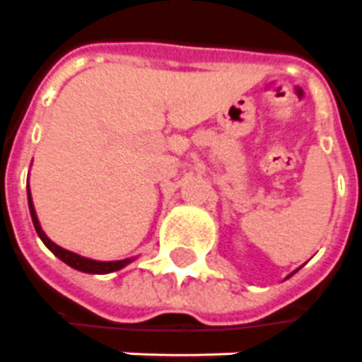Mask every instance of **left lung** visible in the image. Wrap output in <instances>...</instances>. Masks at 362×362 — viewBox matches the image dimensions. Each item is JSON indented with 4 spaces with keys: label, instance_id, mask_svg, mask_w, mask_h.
<instances>
[{
    "label": "left lung",
    "instance_id": "8db88e82",
    "mask_svg": "<svg viewBox=\"0 0 362 362\" xmlns=\"http://www.w3.org/2000/svg\"><path fill=\"white\" fill-rule=\"evenodd\" d=\"M294 273H296V271H294ZM294 273H292V275H294Z\"/></svg>",
    "mask_w": 362,
    "mask_h": 362
}]
</instances>
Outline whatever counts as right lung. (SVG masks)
I'll return each mask as SVG.
<instances>
[{
  "mask_svg": "<svg viewBox=\"0 0 362 362\" xmlns=\"http://www.w3.org/2000/svg\"><path fill=\"white\" fill-rule=\"evenodd\" d=\"M29 194V210H30V218H33V224H35V230H37L38 238L45 242V245L48 250L52 251L54 255L58 259H62L66 265H70L71 269H76V271H81V273H91V275H107V273H112V271H119V269L127 267L128 263L132 261V259H122V261H95V259H87L81 257L78 253H74V251H68L60 247V245H56V243L48 238V235L42 232V228H40V222H38L37 212H35V204H33V199H30V191H27Z\"/></svg>",
  "mask_w": 362,
  "mask_h": 362,
  "instance_id": "right-lung-1",
  "label": "right lung"
}]
</instances>
